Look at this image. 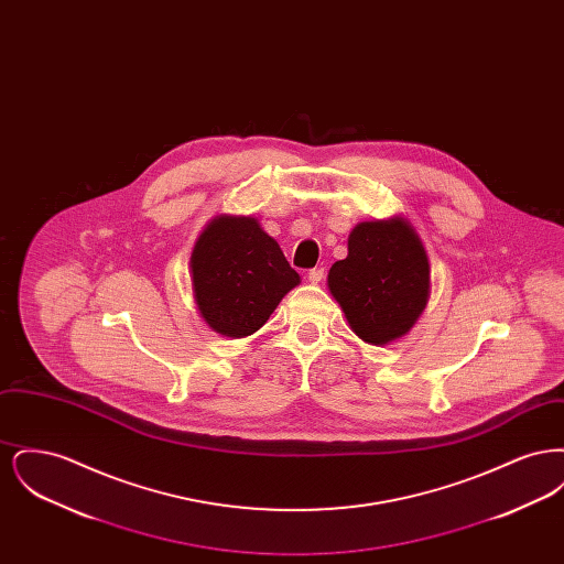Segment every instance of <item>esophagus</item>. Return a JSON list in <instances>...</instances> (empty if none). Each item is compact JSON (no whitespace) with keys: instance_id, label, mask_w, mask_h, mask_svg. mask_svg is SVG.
Wrapping results in <instances>:
<instances>
[{"instance_id":"esophagus-1","label":"esophagus","mask_w":564,"mask_h":564,"mask_svg":"<svg viewBox=\"0 0 564 564\" xmlns=\"http://www.w3.org/2000/svg\"><path fill=\"white\" fill-rule=\"evenodd\" d=\"M323 276H325V272H323V269L308 270V281H311V283H313V285H317V283H322Z\"/></svg>"}]
</instances>
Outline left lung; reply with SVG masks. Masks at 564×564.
Wrapping results in <instances>:
<instances>
[{
	"label": "left lung",
	"instance_id": "1",
	"mask_svg": "<svg viewBox=\"0 0 564 564\" xmlns=\"http://www.w3.org/2000/svg\"><path fill=\"white\" fill-rule=\"evenodd\" d=\"M327 288L364 343L389 345L425 311L427 251L403 217L361 221L349 235V256L329 269Z\"/></svg>",
	"mask_w": 564,
	"mask_h": 564
}]
</instances>
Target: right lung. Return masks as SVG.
I'll return each instance as SVG.
<instances>
[{
	"label": "right lung",
	"instance_id": "right-lung-1",
	"mask_svg": "<svg viewBox=\"0 0 564 564\" xmlns=\"http://www.w3.org/2000/svg\"><path fill=\"white\" fill-rule=\"evenodd\" d=\"M189 269L200 317L230 338L258 332L300 283L279 242L245 215L212 219L192 249Z\"/></svg>",
	"mask_w": 564,
	"mask_h": 564
}]
</instances>
